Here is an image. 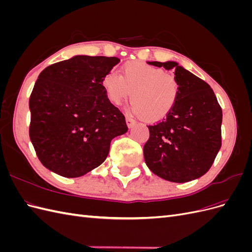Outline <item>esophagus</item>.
I'll use <instances>...</instances> for the list:
<instances>
[{
	"label": "esophagus",
	"mask_w": 252,
	"mask_h": 252,
	"mask_svg": "<svg viewBox=\"0 0 252 252\" xmlns=\"http://www.w3.org/2000/svg\"><path fill=\"white\" fill-rule=\"evenodd\" d=\"M135 123H136V122L133 119L129 118V117H126V124H127L128 128H131Z\"/></svg>",
	"instance_id": "esophagus-1"
}]
</instances>
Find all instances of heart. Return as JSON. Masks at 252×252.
<instances>
[{
  "label": "heart",
  "instance_id": "obj_1",
  "mask_svg": "<svg viewBox=\"0 0 252 252\" xmlns=\"http://www.w3.org/2000/svg\"><path fill=\"white\" fill-rule=\"evenodd\" d=\"M102 86L111 104L119 106L130 95L131 109L147 122L164 119L177 104L180 85L171 73L162 68L129 61L121 68V75L106 73Z\"/></svg>",
  "mask_w": 252,
  "mask_h": 252
}]
</instances>
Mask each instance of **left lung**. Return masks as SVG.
Here are the masks:
<instances>
[{
	"label": "left lung",
	"instance_id": "left-lung-1",
	"mask_svg": "<svg viewBox=\"0 0 252 252\" xmlns=\"http://www.w3.org/2000/svg\"><path fill=\"white\" fill-rule=\"evenodd\" d=\"M174 69L180 85L177 104L157 124L149 125V140L144 145V158L158 177L185 183L207 172L222 145V108L205 81L177 62H148Z\"/></svg>",
	"mask_w": 252,
	"mask_h": 252
}]
</instances>
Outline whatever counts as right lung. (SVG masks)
Listing matches in <instances>:
<instances>
[{
  "label": "right lung",
  "instance_id": "obj_1",
  "mask_svg": "<svg viewBox=\"0 0 252 252\" xmlns=\"http://www.w3.org/2000/svg\"><path fill=\"white\" fill-rule=\"evenodd\" d=\"M119 62L116 57L75 56L40 73L29 98V136L50 171L82 177L105 161L113 138L127 132L125 117L102 86Z\"/></svg>",
  "mask_w": 252,
  "mask_h": 252
}]
</instances>
